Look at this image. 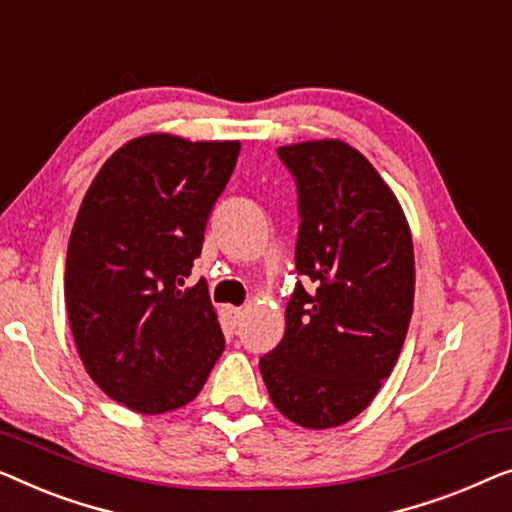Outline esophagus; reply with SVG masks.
Segmentation results:
<instances>
[{
    "mask_svg": "<svg viewBox=\"0 0 512 512\" xmlns=\"http://www.w3.org/2000/svg\"><path fill=\"white\" fill-rule=\"evenodd\" d=\"M227 315H229V320L234 322V325H239V320L243 318V308H234V306H229V308H227Z\"/></svg>",
    "mask_w": 512,
    "mask_h": 512,
    "instance_id": "esophagus-1",
    "label": "esophagus"
}]
</instances>
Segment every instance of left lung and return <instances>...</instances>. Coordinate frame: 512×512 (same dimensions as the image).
I'll return each instance as SVG.
<instances>
[{
	"label": "left lung",
	"mask_w": 512,
	"mask_h": 512,
	"mask_svg": "<svg viewBox=\"0 0 512 512\" xmlns=\"http://www.w3.org/2000/svg\"><path fill=\"white\" fill-rule=\"evenodd\" d=\"M299 192L297 283L285 336L259 359L287 420L329 429L376 397L406 341L415 257L406 215L373 164L338 139L280 146Z\"/></svg>",
	"instance_id": "1"
}]
</instances>
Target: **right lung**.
<instances>
[{
	"label": "right lung",
	"mask_w": 512,
	"mask_h": 512,
	"mask_svg": "<svg viewBox=\"0 0 512 512\" xmlns=\"http://www.w3.org/2000/svg\"><path fill=\"white\" fill-rule=\"evenodd\" d=\"M239 141L132 139L104 162L71 229L64 299L90 378L143 415L190 403L225 350L204 280L185 287Z\"/></svg>",
	"instance_id": "1"
}]
</instances>
